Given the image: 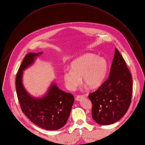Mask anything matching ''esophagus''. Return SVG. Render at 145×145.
Masks as SVG:
<instances>
[{
    "instance_id": "esophagus-1",
    "label": "esophagus",
    "mask_w": 145,
    "mask_h": 145,
    "mask_svg": "<svg viewBox=\"0 0 145 145\" xmlns=\"http://www.w3.org/2000/svg\"><path fill=\"white\" fill-rule=\"evenodd\" d=\"M84 97H87V95H85V96H83V95L78 96L76 97L75 99H76V101H80Z\"/></svg>"
}]
</instances>
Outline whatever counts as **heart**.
Segmentation results:
<instances>
[{"label":"heart","mask_w":145,"mask_h":145,"mask_svg":"<svg viewBox=\"0 0 145 145\" xmlns=\"http://www.w3.org/2000/svg\"><path fill=\"white\" fill-rule=\"evenodd\" d=\"M108 63L104 57L93 53H86L74 60L70 65V71H65L63 78L68 89L74 90L83 82L91 88L101 86L107 74Z\"/></svg>","instance_id":"obj_1"}]
</instances>
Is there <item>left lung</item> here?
<instances>
[{"instance_id": "8db88e82", "label": "left lung", "mask_w": 145, "mask_h": 145, "mask_svg": "<svg viewBox=\"0 0 145 145\" xmlns=\"http://www.w3.org/2000/svg\"><path fill=\"white\" fill-rule=\"evenodd\" d=\"M132 79L124 59L115 48L109 77L89 98L92 103L93 120L101 125H109L122 118L131 105Z\"/></svg>"}]
</instances>
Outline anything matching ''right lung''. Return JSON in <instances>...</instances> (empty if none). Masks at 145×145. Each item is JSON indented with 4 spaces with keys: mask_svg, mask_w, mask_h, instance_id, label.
Returning a JSON list of instances; mask_svg holds the SVG:
<instances>
[{
    "mask_svg": "<svg viewBox=\"0 0 145 145\" xmlns=\"http://www.w3.org/2000/svg\"><path fill=\"white\" fill-rule=\"evenodd\" d=\"M42 53H29L25 56L16 75V92L22 110L30 121L46 130L56 131L67 122L74 103L73 95L60 90L53 81L43 96L35 97L27 92L22 82L24 71Z\"/></svg>",
    "mask_w": 145,
    "mask_h": 145,
    "instance_id": "1",
    "label": "right lung"
}]
</instances>
